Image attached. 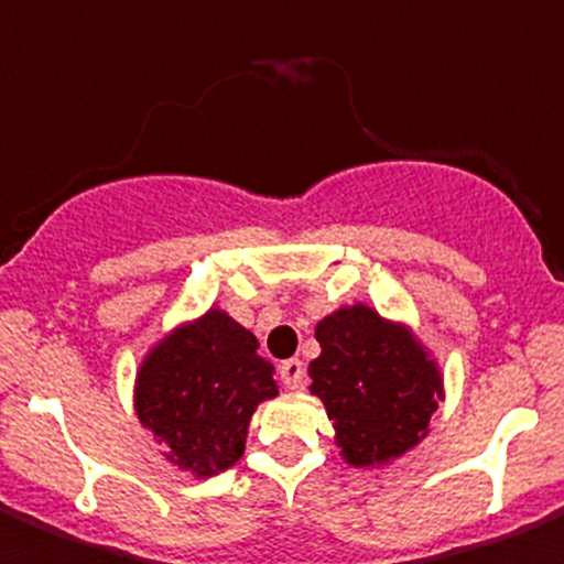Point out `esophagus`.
<instances>
[{
	"mask_svg": "<svg viewBox=\"0 0 564 564\" xmlns=\"http://www.w3.org/2000/svg\"><path fill=\"white\" fill-rule=\"evenodd\" d=\"M279 378L288 390H302L305 387V364L299 358H288V361L279 364Z\"/></svg>",
	"mask_w": 564,
	"mask_h": 564,
	"instance_id": "34e87169",
	"label": "esophagus"
}]
</instances>
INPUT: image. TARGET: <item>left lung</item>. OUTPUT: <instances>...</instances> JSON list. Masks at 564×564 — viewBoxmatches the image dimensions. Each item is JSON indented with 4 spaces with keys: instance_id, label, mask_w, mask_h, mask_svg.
Returning <instances> with one entry per match:
<instances>
[{
    "instance_id": "1",
    "label": "left lung",
    "mask_w": 564,
    "mask_h": 564,
    "mask_svg": "<svg viewBox=\"0 0 564 564\" xmlns=\"http://www.w3.org/2000/svg\"><path fill=\"white\" fill-rule=\"evenodd\" d=\"M322 356L307 372L350 466H383L426 437L443 378L406 325L367 305L338 307L316 325Z\"/></svg>"
}]
</instances>
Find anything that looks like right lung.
Returning <instances> with one entry per match:
<instances>
[{
  "instance_id": "obj_1",
  "label": "right lung",
  "mask_w": 564,
  "mask_h": 564,
  "mask_svg": "<svg viewBox=\"0 0 564 564\" xmlns=\"http://www.w3.org/2000/svg\"><path fill=\"white\" fill-rule=\"evenodd\" d=\"M276 395L257 336L217 307L154 344L134 378V412L163 457L194 477L231 468L253 410Z\"/></svg>"
}]
</instances>
